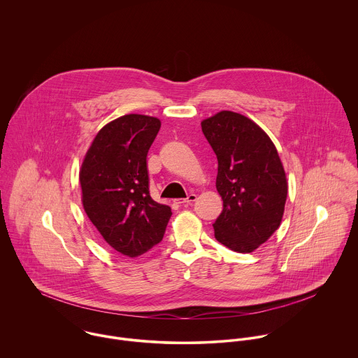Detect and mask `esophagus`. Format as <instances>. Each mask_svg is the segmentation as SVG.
<instances>
[{
  "instance_id": "1",
  "label": "esophagus",
  "mask_w": 358,
  "mask_h": 358,
  "mask_svg": "<svg viewBox=\"0 0 358 358\" xmlns=\"http://www.w3.org/2000/svg\"><path fill=\"white\" fill-rule=\"evenodd\" d=\"M197 200V194H194V193H192V194H189L186 199H178L176 200V204L180 205H189L193 204L194 201Z\"/></svg>"
}]
</instances>
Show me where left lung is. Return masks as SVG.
Here are the masks:
<instances>
[{
  "instance_id": "left-lung-1",
  "label": "left lung",
  "mask_w": 358,
  "mask_h": 358,
  "mask_svg": "<svg viewBox=\"0 0 358 358\" xmlns=\"http://www.w3.org/2000/svg\"><path fill=\"white\" fill-rule=\"evenodd\" d=\"M217 158L216 189L223 210L213 223L215 238L248 254L278 229L288 185L275 146L255 122L220 111L201 122Z\"/></svg>"
}]
</instances>
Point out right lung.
<instances>
[{"label":"right lung","mask_w":358,"mask_h":358,"mask_svg":"<svg viewBox=\"0 0 358 358\" xmlns=\"http://www.w3.org/2000/svg\"><path fill=\"white\" fill-rule=\"evenodd\" d=\"M155 117L127 114L104 125L80 171L84 209L104 241L135 257L161 243L172 215L150 197L148 153L159 131Z\"/></svg>","instance_id":"add662e5"}]
</instances>
